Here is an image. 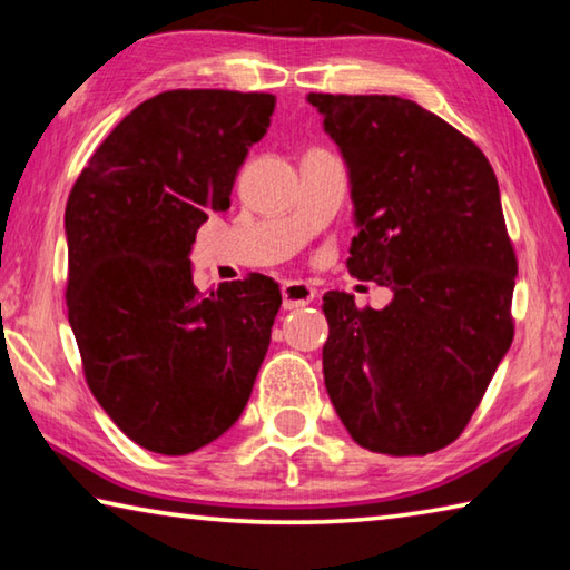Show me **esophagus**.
<instances>
[{
  "mask_svg": "<svg viewBox=\"0 0 570 570\" xmlns=\"http://www.w3.org/2000/svg\"><path fill=\"white\" fill-rule=\"evenodd\" d=\"M282 296H284V308H304L314 302L316 288H312L304 282H286L282 286Z\"/></svg>",
  "mask_w": 570,
  "mask_h": 570,
  "instance_id": "34e87169",
  "label": "esophagus"
}]
</instances>
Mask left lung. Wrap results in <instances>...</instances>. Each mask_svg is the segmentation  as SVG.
<instances>
[{"mask_svg":"<svg viewBox=\"0 0 570 570\" xmlns=\"http://www.w3.org/2000/svg\"><path fill=\"white\" fill-rule=\"evenodd\" d=\"M350 168V274L392 288L384 308L324 294V384L356 445H450L513 342L518 262L498 178L450 122L397 95L308 92Z\"/></svg>","mask_w":570,"mask_h":570,"instance_id":"obj_1","label":"left lung"}]
</instances>
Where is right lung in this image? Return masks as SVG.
Listing matches in <instances>:
<instances>
[{"mask_svg":"<svg viewBox=\"0 0 570 570\" xmlns=\"http://www.w3.org/2000/svg\"><path fill=\"white\" fill-rule=\"evenodd\" d=\"M274 105L268 92H160L125 115L67 198L65 298L85 380L150 452L188 455L224 435L272 342L274 278L200 294L188 254L210 210L230 206Z\"/></svg>","mask_w":570,"mask_h":570,"instance_id":"right-lung-1","label":"right lung"}]
</instances>
